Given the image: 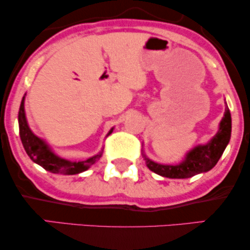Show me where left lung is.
Masks as SVG:
<instances>
[{"mask_svg":"<svg viewBox=\"0 0 250 250\" xmlns=\"http://www.w3.org/2000/svg\"><path fill=\"white\" fill-rule=\"evenodd\" d=\"M231 138V114L228 105L216 135L207 145L194 146L179 165H162L143 155L146 166L153 173L169 179H188L199 173L208 172L216 165Z\"/></svg>","mask_w":250,"mask_h":250,"instance_id":"obj_1","label":"left lung"}]
</instances>
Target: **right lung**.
Segmentation results:
<instances>
[{
	"instance_id": "add662e5",
	"label": "right lung",
	"mask_w": 250,
	"mask_h": 250,
	"mask_svg": "<svg viewBox=\"0 0 250 250\" xmlns=\"http://www.w3.org/2000/svg\"><path fill=\"white\" fill-rule=\"evenodd\" d=\"M23 104H25V95H23L21 104H20L18 114L19 134L27 155L29 156V158L32 159L34 163L39 164V165L42 166L44 169L49 170L51 173H60L66 174V175H74V174L82 173L84 172V170L88 169L92 165H94V164L100 159L104 150L99 152L98 155L91 157V158L84 160V162L78 163L62 159L60 158V157H58L57 155H54L52 150L50 149V146H47L42 139H40L39 136L34 134L32 129L29 128L28 124H27ZM112 129L114 128H111L110 131H109L108 135L111 134Z\"/></svg>"
}]
</instances>
